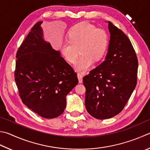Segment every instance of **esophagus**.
Here are the masks:
<instances>
[{"instance_id": "esophagus-1", "label": "esophagus", "mask_w": 150, "mask_h": 150, "mask_svg": "<svg viewBox=\"0 0 150 150\" xmlns=\"http://www.w3.org/2000/svg\"><path fill=\"white\" fill-rule=\"evenodd\" d=\"M77 77H78L79 82V83H82L83 75L82 74H81V73H77Z\"/></svg>"}]
</instances>
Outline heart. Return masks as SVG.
<instances>
[{
    "label": "heart",
    "instance_id": "obj_1",
    "mask_svg": "<svg viewBox=\"0 0 150 150\" xmlns=\"http://www.w3.org/2000/svg\"><path fill=\"white\" fill-rule=\"evenodd\" d=\"M68 41L59 46L63 58L69 63H74L79 54L81 56L75 64V69L84 71L104 56L108 48L106 33L88 22H82L71 29L67 34Z\"/></svg>",
    "mask_w": 150,
    "mask_h": 150
}]
</instances>
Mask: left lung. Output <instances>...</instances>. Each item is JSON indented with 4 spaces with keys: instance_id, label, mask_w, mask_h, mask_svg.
I'll use <instances>...</instances> for the list:
<instances>
[{
    "instance_id": "left-lung-1",
    "label": "left lung",
    "mask_w": 150,
    "mask_h": 150,
    "mask_svg": "<svg viewBox=\"0 0 150 150\" xmlns=\"http://www.w3.org/2000/svg\"><path fill=\"white\" fill-rule=\"evenodd\" d=\"M108 29L110 39L105 60L83 78L86 109L98 119L120 113L137 81L138 59L130 40L110 21Z\"/></svg>"
}]
</instances>
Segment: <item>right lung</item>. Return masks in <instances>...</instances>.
<instances>
[{"label": "right lung", "instance_id": "add662e5", "mask_svg": "<svg viewBox=\"0 0 150 150\" xmlns=\"http://www.w3.org/2000/svg\"><path fill=\"white\" fill-rule=\"evenodd\" d=\"M42 21L33 26L16 54L15 81L23 103L39 116L64 112L66 96L79 83L77 73L44 39Z\"/></svg>", "mask_w": 150, "mask_h": 150}]
</instances>
